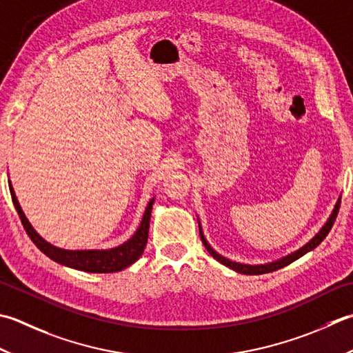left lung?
<instances>
[{
  "label": "left lung",
  "mask_w": 353,
  "mask_h": 353,
  "mask_svg": "<svg viewBox=\"0 0 353 353\" xmlns=\"http://www.w3.org/2000/svg\"><path fill=\"white\" fill-rule=\"evenodd\" d=\"M340 203H341V199H338V202H336V205H335V208H334L332 214H330V217H329V220L326 222V225H324V226L321 228L320 232L316 234V236H315L312 240H310L309 243H306L305 246L300 248L299 251H295V252H292V254L286 255V257H283V259H280V260H277V261H272V263H266V265H241V263H236V261H231V260H228V259L222 257V255L217 254V252L214 251L212 248L208 245V241H206V239L203 237L202 228H200V225H199L200 239H202V243L205 245L206 251H208V252L212 255L214 259H216L217 261H220V263H222V265H225V266H228V268L234 269V271H236V272L246 274V275H260V274H268V272L277 271V269H280V268H285V266H288L289 263H292V261H295L296 259L303 257V255H305L306 252L312 251L314 248L319 246V245L321 243V241H323L324 239H326V236L329 234V231L332 230L334 222H335V219H336V216H338V211H340Z\"/></svg>",
  "instance_id": "8db88e82"
}]
</instances>
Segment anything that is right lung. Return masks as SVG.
Instances as JSON below:
<instances>
[{"instance_id": "1", "label": "right lung", "mask_w": 353, "mask_h": 353, "mask_svg": "<svg viewBox=\"0 0 353 353\" xmlns=\"http://www.w3.org/2000/svg\"><path fill=\"white\" fill-rule=\"evenodd\" d=\"M12 202L15 205V210L21 219V223H23L27 236L32 239V241L39 251H43L48 259L57 261L59 265H64L68 268L78 269V271H85V272H96V274H107V272H119L122 269L128 268L133 265L134 261L141 257L145 250V245H147L148 240V228H150V217H151V208H153L154 199L150 200V203L145 210V214L142 217V222L137 228V231L133 237L127 240L125 243L113 248V250H105V251H67L61 250V248L53 246L50 243L38 236V232L33 230L29 220L26 219L23 210L17 200L15 192H13L12 185L9 183Z\"/></svg>"}]
</instances>
